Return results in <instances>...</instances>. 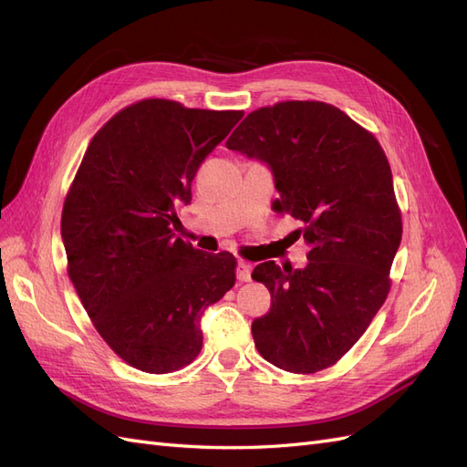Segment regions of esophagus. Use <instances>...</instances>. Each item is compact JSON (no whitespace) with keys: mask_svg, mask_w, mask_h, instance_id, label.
<instances>
[{"mask_svg":"<svg viewBox=\"0 0 467 467\" xmlns=\"http://www.w3.org/2000/svg\"><path fill=\"white\" fill-rule=\"evenodd\" d=\"M251 271H253L251 263H247V261H239L237 263V278L242 280V282H249L251 280Z\"/></svg>","mask_w":467,"mask_h":467,"instance_id":"obj_1","label":"esophagus"}]
</instances>
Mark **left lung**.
Returning <instances> with one entry per match:
<instances>
[{
	"label": "left lung",
	"mask_w": 467,
	"mask_h": 467,
	"mask_svg": "<svg viewBox=\"0 0 467 467\" xmlns=\"http://www.w3.org/2000/svg\"><path fill=\"white\" fill-rule=\"evenodd\" d=\"M268 165L278 212L304 222L306 268L266 261L253 278L271 292L253 321L261 357L294 374L329 368L386 302L401 212L379 142L341 109L285 101L253 110L225 142Z\"/></svg>",
	"instance_id": "left-lung-1"
}]
</instances>
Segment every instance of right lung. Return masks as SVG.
Wrapping results in <instances>:
<instances>
[{
	"mask_svg": "<svg viewBox=\"0 0 467 467\" xmlns=\"http://www.w3.org/2000/svg\"><path fill=\"white\" fill-rule=\"evenodd\" d=\"M242 117L144 99L93 136L67 191V275L99 335L142 372L199 357L204 309L235 282L232 253L194 249L173 225L201 163Z\"/></svg>",
	"mask_w": 467,
	"mask_h": 467,
	"instance_id": "obj_1",
	"label": "right lung"
}]
</instances>
